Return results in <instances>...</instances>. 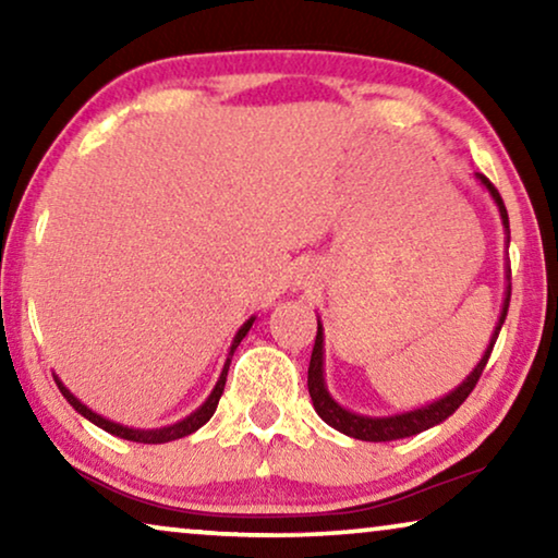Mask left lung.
<instances>
[{
    "mask_svg": "<svg viewBox=\"0 0 558 558\" xmlns=\"http://www.w3.org/2000/svg\"><path fill=\"white\" fill-rule=\"evenodd\" d=\"M475 180L487 190V193H490L493 203L498 205L502 231H506V248H508L510 246V226H508V210H506V205H502V197L498 190L493 187V182L485 178V174L475 172ZM508 304H510V264L506 262V294H502L500 317L493 327L490 342H487L483 357H480L475 368L470 371V376L464 378L460 386H454L452 391L439 396V399H434L432 403H422V407H416V409L399 411V414H388V416L357 414V411L345 409L342 403L335 401V396L330 393V388H327V380H325V330H323V323H319V317H317V338H315V348H312L310 371H307V388L312 396V407H315L317 416L323 418L325 424H330L332 429H338L340 434H345V437H353L361 441L407 439V437H414V434H418V432L432 429V426L441 424L445 418L452 416L454 411L462 407V401L468 399V396L472 393V388H475V384L480 380V376H483L487 357H490L495 340H498L500 327H502V323H506Z\"/></svg>",
    "mask_w": 558,
    "mask_h": 558,
    "instance_id": "left-lung-1",
    "label": "left lung"
}]
</instances>
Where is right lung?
Masks as SVG:
<instances>
[{
	"label": "right lung",
	"mask_w": 558,
	"mask_h": 558,
	"mask_svg": "<svg viewBox=\"0 0 558 558\" xmlns=\"http://www.w3.org/2000/svg\"><path fill=\"white\" fill-rule=\"evenodd\" d=\"M254 323H256V315L248 317L246 323H243V325L239 327V332L233 335L231 348H228V355H226V363H223V371H220V376H218V380H216V386H213V391H210L208 399H205V401L201 403V407H197V409L193 411V414H187L185 418H180V422H174V424L157 426V429H136V426H126V424L111 422V418L96 414V411L88 409L86 403H83V401L78 399V396L71 393V388H68V386L63 384V380H60V378L56 376V373H52V378H56L60 393L65 396L68 403H71V407H73L75 411H78V414H81L83 418H88L90 424H96L98 429L109 432V434H113V437H119V439L140 441V445H165V441L182 439V437H187V434L197 432L205 422H208V418H210L213 414H216V407H218V401H220V393H223V388H226L228 365H231V357H233V353H235V348L241 345V340L246 338V332L251 330V325H254Z\"/></svg>",
	"instance_id": "add662e5"
}]
</instances>
